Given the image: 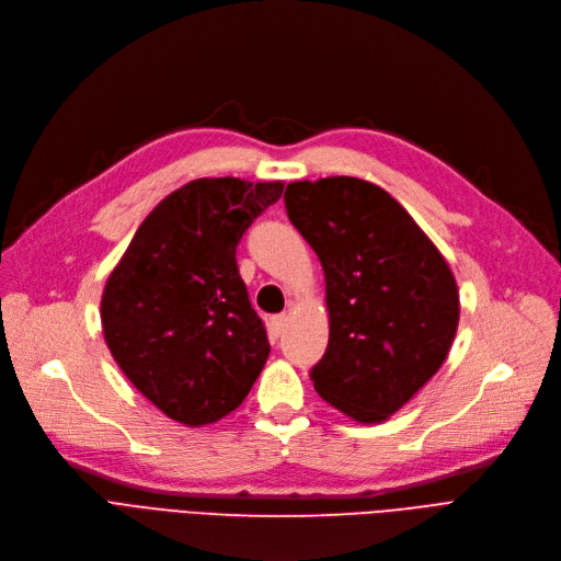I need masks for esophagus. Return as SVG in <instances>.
I'll return each mask as SVG.
<instances>
[{"label": "esophagus", "instance_id": "1", "mask_svg": "<svg viewBox=\"0 0 561 561\" xmlns=\"http://www.w3.org/2000/svg\"><path fill=\"white\" fill-rule=\"evenodd\" d=\"M272 335L274 337H280L283 333H285V329H287V314H276V317H272Z\"/></svg>", "mask_w": 561, "mask_h": 561}]
</instances>
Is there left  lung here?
<instances>
[{
  "label": "left lung",
  "instance_id": "1",
  "mask_svg": "<svg viewBox=\"0 0 561 561\" xmlns=\"http://www.w3.org/2000/svg\"><path fill=\"white\" fill-rule=\"evenodd\" d=\"M287 217L327 278L329 346L310 379L358 422H383L430 381L459 327V289L432 239L381 186L289 182Z\"/></svg>",
  "mask_w": 561,
  "mask_h": 561
}]
</instances>
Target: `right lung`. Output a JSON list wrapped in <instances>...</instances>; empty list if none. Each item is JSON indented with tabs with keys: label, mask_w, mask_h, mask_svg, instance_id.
Masks as SVG:
<instances>
[{
	"label": "right lung",
	"mask_w": 561,
	"mask_h": 561,
	"mask_svg": "<svg viewBox=\"0 0 561 561\" xmlns=\"http://www.w3.org/2000/svg\"><path fill=\"white\" fill-rule=\"evenodd\" d=\"M280 194L283 182H186L146 217L104 285L100 317L114 360L180 424L226 417L270 358L234 253Z\"/></svg>",
	"instance_id": "obj_1"
}]
</instances>
